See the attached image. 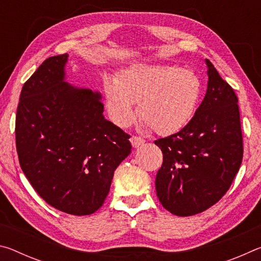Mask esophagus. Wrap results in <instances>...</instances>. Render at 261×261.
Masks as SVG:
<instances>
[{"label": "esophagus", "mask_w": 261, "mask_h": 261, "mask_svg": "<svg viewBox=\"0 0 261 261\" xmlns=\"http://www.w3.org/2000/svg\"><path fill=\"white\" fill-rule=\"evenodd\" d=\"M130 143L132 145V147L137 148V147H139L140 145H143L145 143V139L140 138V137H137V136H132L130 138Z\"/></svg>", "instance_id": "obj_1"}]
</instances>
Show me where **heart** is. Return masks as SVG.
I'll return each mask as SVG.
<instances>
[{"mask_svg":"<svg viewBox=\"0 0 261 261\" xmlns=\"http://www.w3.org/2000/svg\"><path fill=\"white\" fill-rule=\"evenodd\" d=\"M201 82L191 70L171 65L134 64L103 83L110 120L125 127L134 120L138 102L141 125L159 135H171L187 126L197 112Z\"/></svg>","mask_w":261,"mask_h":261,"instance_id":"obj_1","label":"heart"}]
</instances>
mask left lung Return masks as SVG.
I'll use <instances>...</instances> for the list:
<instances>
[{
	"label": "left lung",
	"mask_w": 261,
	"mask_h": 261,
	"mask_svg": "<svg viewBox=\"0 0 261 261\" xmlns=\"http://www.w3.org/2000/svg\"><path fill=\"white\" fill-rule=\"evenodd\" d=\"M207 65V91L196 114L177 134L154 141L163 162L155 178L162 206L178 216L216 204L240 170L243 139L235 92L214 65Z\"/></svg>",
	"instance_id": "left-lung-1"
}]
</instances>
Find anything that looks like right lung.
<instances>
[{
  "instance_id": "add662e5",
  "label": "right lung",
  "mask_w": 261,
  "mask_h": 261,
  "mask_svg": "<svg viewBox=\"0 0 261 261\" xmlns=\"http://www.w3.org/2000/svg\"><path fill=\"white\" fill-rule=\"evenodd\" d=\"M68 54L47 59L21 88L16 146L29 182L47 204L88 215L102 206L130 136L103 116L101 93L65 82Z\"/></svg>"
}]
</instances>
